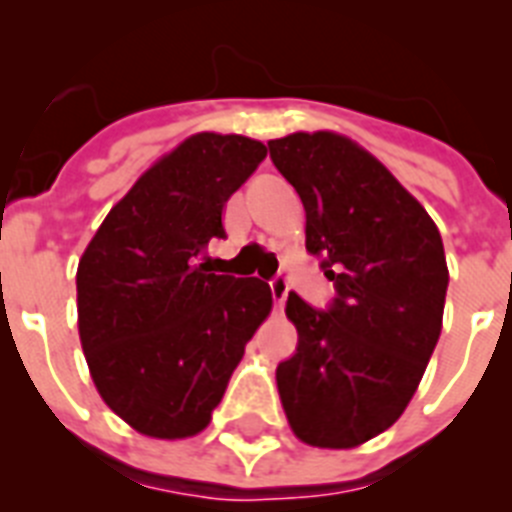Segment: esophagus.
<instances>
[{"mask_svg": "<svg viewBox=\"0 0 512 512\" xmlns=\"http://www.w3.org/2000/svg\"><path fill=\"white\" fill-rule=\"evenodd\" d=\"M269 287H272L274 303H277L279 308H282V305H285V300H287V292H290V282H287L285 274H277V277H274L272 282H269Z\"/></svg>", "mask_w": 512, "mask_h": 512, "instance_id": "obj_1", "label": "esophagus"}]
</instances>
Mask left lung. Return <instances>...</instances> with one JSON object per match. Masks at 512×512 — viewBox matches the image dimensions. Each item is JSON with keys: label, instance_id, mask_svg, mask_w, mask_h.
<instances>
[{"label": "left lung", "instance_id": "obj_1", "mask_svg": "<svg viewBox=\"0 0 512 512\" xmlns=\"http://www.w3.org/2000/svg\"><path fill=\"white\" fill-rule=\"evenodd\" d=\"M269 157L305 207V248L334 282L326 308L298 292L295 355L277 388L292 432L355 448L412 401L443 329L448 266L425 207L352 139L316 131L272 139Z\"/></svg>", "mask_w": 512, "mask_h": 512}]
</instances>
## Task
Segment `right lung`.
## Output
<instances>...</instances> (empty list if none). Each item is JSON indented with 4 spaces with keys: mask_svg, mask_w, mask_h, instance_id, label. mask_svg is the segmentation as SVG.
<instances>
[{
    "mask_svg": "<svg viewBox=\"0 0 512 512\" xmlns=\"http://www.w3.org/2000/svg\"><path fill=\"white\" fill-rule=\"evenodd\" d=\"M266 157L238 134H194L108 212L77 269L80 339L95 388L150 438L202 432L246 342L272 310L259 277L214 274L222 207Z\"/></svg>",
    "mask_w": 512,
    "mask_h": 512,
    "instance_id": "add662e5",
    "label": "right lung"
}]
</instances>
